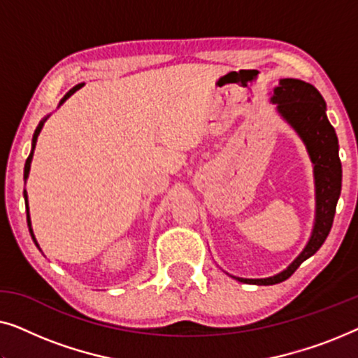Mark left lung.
<instances>
[{
  "instance_id": "8db88e82",
  "label": "left lung",
  "mask_w": 358,
  "mask_h": 358,
  "mask_svg": "<svg viewBox=\"0 0 358 358\" xmlns=\"http://www.w3.org/2000/svg\"><path fill=\"white\" fill-rule=\"evenodd\" d=\"M271 101L277 104L283 119L305 141L308 153L315 164L316 223L310 243L285 271L268 278H238L239 282L252 283V285H273L287 280L301 266V262H305L322 246L334 222L336 205L342 185L339 141L334 127L326 117V102L320 91L310 83L285 78L273 90Z\"/></svg>"
}]
</instances>
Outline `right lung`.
Wrapping results in <instances>:
<instances>
[{
  "mask_svg": "<svg viewBox=\"0 0 358 358\" xmlns=\"http://www.w3.org/2000/svg\"><path fill=\"white\" fill-rule=\"evenodd\" d=\"M83 85H78V86H75L73 87V90H70L66 92V96L63 97V99L60 101V104H63V102H65L68 97H70L73 92L75 91H78L80 90ZM42 125H43V122H41V124H38V127L36 129V134H34V138H32V151H31V155H29V158L26 159V166H24V179H27V176H29V169H31V161H32V155H34V148H36V141H37V136H38V134H41V130H42ZM24 200H26V210H27V227H29V231H31V236H32V228H31V218H29V205H27V194H26V190H24ZM32 239H34V243H36V238L32 236ZM37 244V243H36Z\"/></svg>",
  "mask_w": 358,
  "mask_h": 358,
  "instance_id": "1",
  "label": "right lung"
}]
</instances>
